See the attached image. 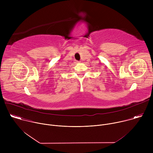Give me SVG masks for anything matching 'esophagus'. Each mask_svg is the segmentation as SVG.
Masks as SVG:
<instances>
[{
	"instance_id": "esophagus-1",
	"label": "esophagus",
	"mask_w": 153,
	"mask_h": 153,
	"mask_svg": "<svg viewBox=\"0 0 153 153\" xmlns=\"http://www.w3.org/2000/svg\"><path fill=\"white\" fill-rule=\"evenodd\" d=\"M79 62H80L79 61H76V63H79Z\"/></svg>"
}]
</instances>
